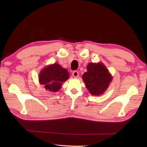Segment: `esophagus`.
<instances>
[{"mask_svg":"<svg viewBox=\"0 0 147 147\" xmlns=\"http://www.w3.org/2000/svg\"><path fill=\"white\" fill-rule=\"evenodd\" d=\"M73 76L74 77H75V78L78 77V76H79V73H78V72L77 71H74L73 72Z\"/></svg>","mask_w":147,"mask_h":147,"instance_id":"esophagus-1","label":"esophagus"}]
</instances>
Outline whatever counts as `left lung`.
Here are the masks:
<instances>
[{"label":"left lung","mask_w":147,"mask_h":147,"mask_svg":"<svg viewBox=\"0 0 147 147\" xmlns=\"http://www.w3.org/2000/svg\"><path fill=\"white\" fill-rule=\"evenodd\" d=\"M83 80L92 95H100L108 88L112 76L104 64L90 63L87 72L83 74Z\"/></svg>","instance_id":"8db88e82"}]
</instances>
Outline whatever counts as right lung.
Here are the masks:
<instances>
[{"instance_id":"obj_1","label":"right lung","mask_w":147,"mask_h":147,"mask_svg":"<svg viewBox=\"0 0 147 147\" xmlns=\"http://www.w3.org/2000/svg\"><path fill=\"white\" fill-rule=\"evenodd\" d=\"M69 76L67 71L62 68L58 64L46 67L39 75V80L41 85L45 86L49 91L56 92L61 88V84L65 82Z\"/></svg>"}]
</instances>
